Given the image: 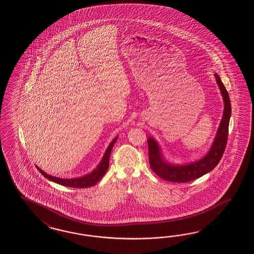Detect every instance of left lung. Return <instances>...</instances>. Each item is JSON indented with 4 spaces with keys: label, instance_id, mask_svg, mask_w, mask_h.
Returning a JSON list of instances; mask_svg holds the SVG:
<instances>
[{
    "label": "left lung",
    "instance_id": "8db88e82",
    "mask_svg": "<svg viewBox=\"0 0 254 254\" xmlns=\"http://www.w3.org/2000/svg\"><path fill=\"white\" fill-rule=\"evenodd\" d=\"M215 78L224 102V111L217 134L207 153L201 159L190 162L174 163L165 159L161 145L156 138L148 137L149 165L159 177L168 182L187 183L197 179L211 172L222 158L229 135V119L231 117V105L229 93L224 86L220 77L215 73Z\"/></svg>",
    "mask_w": 254,
    "mask_h": 254
}]
</instances>
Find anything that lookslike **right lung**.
Wrapping results in <instances>:
<instances>
[{
	"label": "right lung",
	"mask_w": 254,
	"mask_h": 254,
	"mask_svg": "<svg viewBox=\"0 0 254 254\" xmlns=\"http://www.w3.org/2000/svg\"><path fill=\"white\" fill-rule=\"evenodd\" d=\"M118 136H116L112 140L111 143L108 145L107 149H105V154L103 156L102 160L100 161L99 164L94 168L91 173H87L85 175H82L80 177L68 178H68H60V177L48 174L37 165H36V167L40 172V173L44 175V177H46L47 179L50 180L53 183H56L58 185H61V186L76 187V188H86V187L95 186L108 170L109 158L111 154L112 149H113L116 141L118 140Z\"/></svg>",
	"instance_id": "right-lung-1"
}]
</instances>
